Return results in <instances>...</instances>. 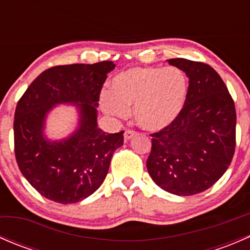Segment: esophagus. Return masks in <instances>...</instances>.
<instances>
[{
  "label": "esophagus",
  "mask_w": 250,
  "mask_h": 250,
  "mask_svg": "<svg viewBox=\"0 0 250 250\" xmlns=\"http://www.w3.org/2000/svg\"><path fill=\"white\" fill-rule=\"evenodd\" d=\"M135 135H137V133H135L134 130L128 129V130H125V140H130L133 137H135Z\"/></svg>",
  "instance_id": "obj_1"
}]
</instances>
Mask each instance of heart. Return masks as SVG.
<instances>
[{
  "instance_id": "heart-1",
  "label": "heart",
  "mask_w": 250,
  "mask_h": 250,
  "mask_svg": "<svg viewBox=\"0 0 250 250\" xmlns=\"http://www.w3.org/2000/svg\"><path fill=\"white\" fill-rule=\"evenodd\" d=\"M188 94V78L179 67H132L112 78L111 92L100 94V106L117 118L133 109L139 127L157 132L178 118Z\"/></svg>"
}]
</instances>
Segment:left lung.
I'll use <instances>...</instances> for the list:
<instances>
[{
    "instance_id": "1",
    "label": "left lung",
    "mask_w": 250,
    "mask_h": 250,
    "mask_svg": "<svg viewBox=\"0 0 250 250\" xmlns=\"http://www.w3.org/2000/svg\"><path fill=\"white\" fill-rule=\"evenodd\" d=\"M167 62L188 77V94L172 125L151 134L146 168L162 190L191 196L213 186L228 170L236 146V109L213 67L184 58Z\"/></svg>"
}]
</instances>
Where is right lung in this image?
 I'll list each match as a JSON object with an SVG mask.
<instances>
[{"mask_svg": "<svg viewBox=\"0 0 250 250\" xmlns=\"http://www.w3.org/2000/svg\"><path fill=\"white\" fill-rule=\"evenodd\" d=\"M112 62L54 66L42 72L18 102L14 151L22 175L54 202L77 203L102 186L123 132L106 134L98 127V105ZM78 109V128L67 138L50 141L44 128L57 104Z\"/></svg>", "mask_w": 250, "mask_h": 250, "instance_id": "right-lung-1", "label": "right lung"}]
</instances>
